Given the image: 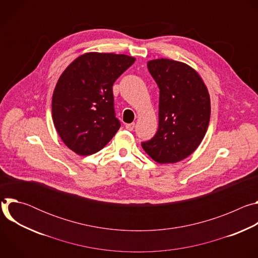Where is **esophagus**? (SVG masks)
Masks as SVG:
<instances>
[{
	"label": "esophagus",
	"mask_w": 258,
	"mask_h": 258,
	"mask_svg": "<svg viewBox=\"0 0 258 258\" xmlns=\"http://www.w3.org/2000/svg\"><path fill=\"white\" fill-rule=\"evenodd\" d=\"M125 128L127 130V131H134V128H135V123L133 122V123H127V124H125Z\"/></svg>",
	"instance_id": "obj_1"
}]
</instances>
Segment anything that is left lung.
<instances>
[{"label": "left lung", "mask_w": 258, "mask_h": 258, "mask_svg": "<svg viewBox=\"0 0 258 258\" xmlns=\"http://www.w3.org/2000/svg\"><path fill=\"white\" fill-rule=\"evenodd\" d=\"M147 66L159 88V123L155 136L142 147L158 163H175L191 155L206 134L209 94L198 73L185 63L156 59Z\"/></svg>", "instance_id": "8db88e82"}]
</instances>
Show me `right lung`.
<instances>
[{
    "label": "right lung",
    "instance_id": "1",
    "mask_svg": "<svg viewBox=\"0 0 258 258\" xmlns=\"http://www.w3.org/2000/svg\"><path fill=\"white\" fill-rule=\"evenodd\" d=\"M134 57L87 53L61 75L52 99V117L64 144L79 155H92L120 127L115 116L112 86L133 65Z\"/></svg>",
    "mask_w": 258,
    "mask_h": 258
}]
</instances>
